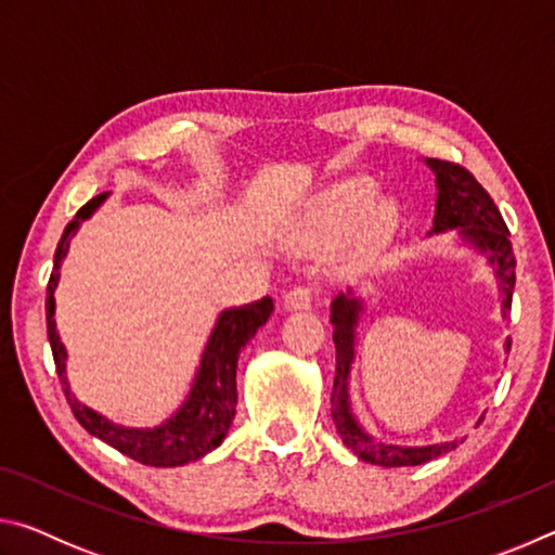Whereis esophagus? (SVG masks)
Here are the masks:
<instances>
[{
    "label": "esophagus",
    "instance_id": "1",
    "mask_svg": "<svg viewBox=\"0 0 555 555\" xmlns=\"http://www.w3.org/2000/svg\"><path fill=\"white\" fill-rule=\"evenodd\" d=\"M313 296V286L298 284L284 294V308L286 311H306V308H311Z\"/></svg>",
    "mask_w": 555,
    "mask_h": 555
}]
</instances>
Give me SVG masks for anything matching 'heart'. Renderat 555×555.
<instances>
[{
    "label": "heart",
    "instance_id": "heart-1",
    "mask_svg": "<svg viewBox=\"0 0 555 555\" xmlns=\"http://www.w3.org/2000/svg\"><path fill=\"white\" fill-rule=\"evenodd\" d=\"M377 183L367 176H352L340 181L321 195L315 205L298 224L296 242L306 247H321V244L333 242L337 234H343L362 218L357 240L364 247L379 242L387 234L393 222H397L399 208L391 198H377L374 204Z\"/></svg>",
    "mask_w": 555,
    "mask_h": 555
}]
</instances>
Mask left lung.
<instances>
[{
    "mask_svg": "<svg viewBox=\"0 0 555 555\" xmlns=\"http://www.w3.org/2000/svg\"><path fill=\"white\" fill-rule=\"evenodd\" d=\"M430 171L436 173L438 201L434 215V232L457 230L460 237L475 249L487 255L490 264H494V274L502 286V315H512V294L516 284V259L509 242V230L496 208L490 193L477 183V178L467 171L465 166L440 162V158H426ZM362 313V300L354 298L350 291L340 294L333 300L331 323L335 325L333 343H335V382H333V421L343 443L352 453L364 460V463L382 465V467H406V465H424L428 460L455 450L463 440H448V443L421 446V448H401L389 446L382 440L372 438L367 430L357 424L354 413L350 409V391H347V379H350L352 360H354V327ZM506 352L512 350V337H506ZM485 418V416H482Z\"/></svg>",
    "mask_w": 555,
    "mask_h": 555,
    "instance_id": "8db88e82",
    "label": "left lung"
}]
</instances>
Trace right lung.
Segmentation results:
<instances>
[{
	"mask_svg": "<svg viewBox=\"0 0 555 555\" xmlns=\"http://www.w3.org/2000/svg\"><path fill=\"white\" fill-rule=\"evenodd\" d=\"M107 193H100L95 198L88 201L82 208L75 212V218L68 222L63 237L55 247V261L49 279V291H46V331H49V343L53 350L55 372H59L61 387L65 399L70 403L73 416L78 418V424L88 430L90 436H98L105 440L119 453L129 455L131 460L142 465L152 467H178L208 455L210 450L218 448L228 430L232 426L234 409H237V360L242 347L247 345L261 325L269 321L271 311H274V300L264 296L255 304L228 308L222 311L218 323L212 327V335L208 345H205L203 360L195 382L191 387V393L183 401V406L178 409L171 418L164 421L156 428H125L100 416L98 411L88 409L86 403L75 399L70 391L68 377H65V347L55 331V300L53 291L59 286V267L63 257L68 255L70 237L75 230L80 228L82 220H88L102 203H105Z\"/></svg>",
	"mask_w": 555,
	"mask_h": 555,
	"instance_id": "obj_1",
	"label": "right lung"
}]
</instances>
